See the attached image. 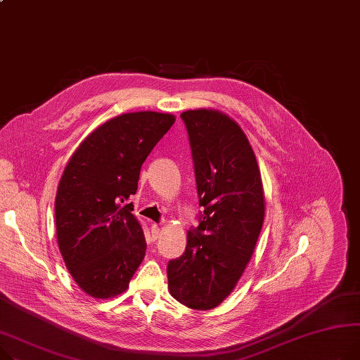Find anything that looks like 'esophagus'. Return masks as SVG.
Instances as JSON below:
<instances>
[{
	"label": "esophagus",
	"instance_id": "obj_1",
	"mask_svg": "<svg viewBox=\"0 0 360 360\" xmlns=\"http://www.w3.org/2000/svg\"><path fill=\"white\" fill-rule=\"evenodd\" d=\"M160 233H162L160 226H159V224H153V226H152V237H153V240H158Z\"/></svg>",
	"mask_w": 360,
	"mask_h": 360
}]
</instances>
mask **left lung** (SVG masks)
Here are the masks:
<instances>
[{"instance_id": "1", "label": "left lung", "mask_w": 360, "mask_h": 360, "mask_svg": "<svg viewBox=\"0 0 360 360\" xmlns=\"http://www.w3.org/2000/svg\"><path fill=\"white\" fill-rule=\"evenodd\" d=\"M181 117L204 212L198 227L186 233L184 255L167 263V288L185 307L205 311L231 294L252 259L265 194L255 152L233 118L212 108Z\"/></svg>"}]
</instances>
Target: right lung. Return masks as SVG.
<instances>
[{
  "mask_svg": "<svg viewBox=\"0 0 360 360\" xmlns=\"http://www.w3.org/2000/svg\"><path fill=\"white\" fill-rule=\"evenodd\" d=\"M174 123V114L156 111L110 118L65 167L55 201L58 245L70 276L89 297L124 292L145 259V234L129 198L143 162Z\"/></svg>",
  "mask_w": 360,
  "mask_h": 360,
  "instance_id": "obj_1",
  "label": "right lung"
}]
</instances>
